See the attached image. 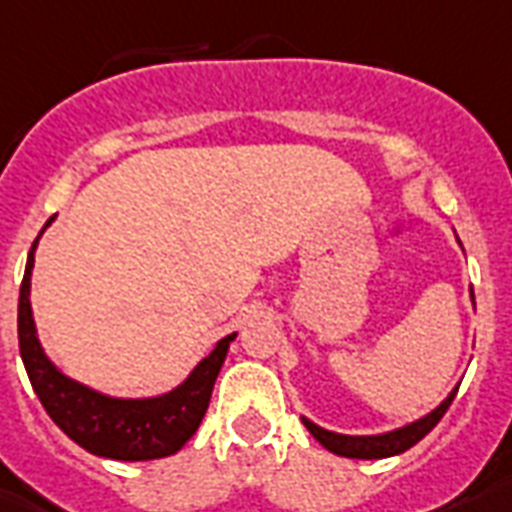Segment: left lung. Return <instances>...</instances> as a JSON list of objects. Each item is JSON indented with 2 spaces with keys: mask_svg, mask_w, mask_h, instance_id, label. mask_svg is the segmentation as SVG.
<instances>
[{
  "mask_svg": "<svg viewBox=\"0 0 512 512\" xmlns=\"http://www.w3.org/2000/svg\"><path fill=\"white\" fill-rule=\"evenodd\" d=\"M457 390L451 392L449 398L443 400L441 406L430 411L427 417L411 422V425L400 427V430H392V433L384 435H339V433H328L323 427L312 425L310 419H301L304 427L315 435V441H320L328 451H334L339 457H350V459H384V457H395V454H403L408 451L414 443H419L425 438L430 430H433L438 422L443 419V414L449 411L451 400H454Z\"/></svg>",
  "mask_w": 512,
  "mask_h": 512,
  "instance_id": "8db88e82",
  "label": "left lung"
}]
</instances>
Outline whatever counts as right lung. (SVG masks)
Returning <instances> with one entry per match:
<instances>
[{
	"instance_id": "right-lung-1",
	"label": "right lung",
	"mask_w": 512,
	"mask_h": 512,
	"mask_svg": "<svg viewBox=\"0 0 512 512\" xmlns=\"http://www.w3.org/2000/svg\"><path fill=\"white\" fill-rule=\"evenodd\" d=\"M50 221L53 219H47V224ZM34 248H37V240L31 245L21 296H18V344H21V358L31 387L50 419L71 441L98 457L144 462V459L176 454L197 433L208 411L213 384L224 366L229 342L235 339V334L224 336L216 344V350L197 363L189 379L168 395L146 400L106 398L85 384L66 379L39 347L29 301Z\"/></svg>"
}]
</instances>
